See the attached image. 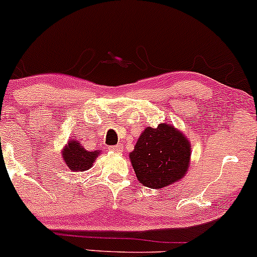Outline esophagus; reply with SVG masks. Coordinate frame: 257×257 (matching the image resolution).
I'll list each match as a JSON object with an SVG mask.
<instances>
[{
	"label": "esophagus",
	"mask_w": 257,
	"mask_h": 257,
	"mask_svg": "<svg viewBox=\"0 0 257 257\" xmlns=\"http://www.w3.org/2000/svg\"><path fill=\"white\" fill-rule=\"evenodd\" d=\"M109 150L112 151V152H120L121 146H120V145H116V146H110Z\"/></svg>",
	"instance_id": "34e87169"
}]
</instances>
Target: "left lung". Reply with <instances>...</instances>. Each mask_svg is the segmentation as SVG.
Returning a JSON list of instances; mask_svg holds the SVG:
<instances>
[{
	"label": "left lung",
	"mask_w": 257,
	"mask_h": 257,
	"mask_svg": "<svg viewBox=\"0 0 257 257\" xmlns=\"http://www.w3.org/2000/svg\"><path fill=\"white\" fill-rule=\"evenodd\" d=\"M137 179L150 188H163L186 174L190 160V144L182 132L161 123L142 132L130 153Z\"/></svg>",
	"instance_id": "obj_1"
}]
</instances>
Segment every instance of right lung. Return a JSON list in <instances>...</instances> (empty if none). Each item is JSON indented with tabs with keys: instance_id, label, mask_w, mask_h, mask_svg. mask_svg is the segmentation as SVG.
<instances>
[{
	"instance_id": "right-lung-1",
	"label": "right lung",
	"mask_w": 257,
	"mask_h": 257,
	"mask_svg": "<svg viewBox=\"0 0 257 257\" xmlns=\"http://www.w3.org/2000/svg\"><path fill=\"white\" fill-rule=\"evenodd\" d=\"M99 153L100 152H97V151L89 152L85 148L81 147L79 142L71 141L63 151V158H64L68 167L73 169L74 172H84L91 167Z\"/></svg>"
}]
</instances>
